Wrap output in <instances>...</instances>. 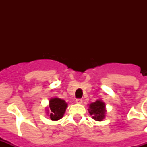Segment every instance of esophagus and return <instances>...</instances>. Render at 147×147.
<instances>
[{"mask_svg":"<svg viewBox=\"0 0 147 147\" xmlns=\"http://www.w3.org/2000/svg\"><path fill=\"white\" fill-rule=\"evenodd\" d=\"M76 102L77 104H82V99H81V98H78V99H76Z\"/></svg>","mask_w":147,"mask_h":147,"instance_id":"1","label":"esophagus"}]
</instances>
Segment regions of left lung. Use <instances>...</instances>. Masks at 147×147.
I'll return each instance as SVG.
<instances>
[{"label": "left lung", "mask_w": 147, "mask_h": 147, "mask_svg": "<svg viewBox=\"0 0 147 147\" xmlns=\"http://www.w3.org/2000/svg\"><path fill=\"white\" fill-rule=\"evenodd\" d=\"M90 114L92 115V117L94 120L98 121H101L105 118V114L106 112L105 110V103L101 100H98L95 102L92 103L89 105L88 109Z\"/></svg>", "instance_id": "obj_1"}]
</instances>
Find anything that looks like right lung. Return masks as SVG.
I'll return each instance as SVG.
<instances>
[{
	"instance_id": "add662e5",
	"label": "right lung",
	"mask_w": 147,
	"mask_h": 147,
	"mask_svg": "<svg viewBox=\"0 0 147 147\" xmlns=\"http://www.w3.org/2000/svg\"><path fill=\"white\" fill-rule=\"evenodd\" d=\"M67 107V104L64 100L60 98H52L49 100L50 119L53 121H58L63 117Z\"/></svg>"
}]
</instances>
